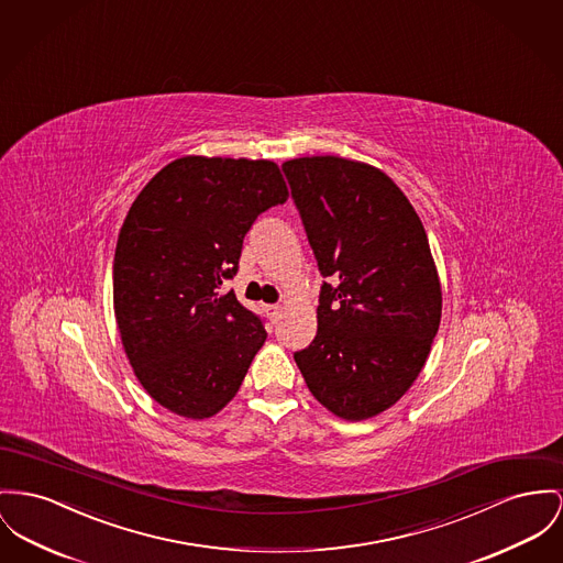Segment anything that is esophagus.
Returning <instances> with one entry per match:
<instances>
[{"label": "esophagus", "instance_id": "esophagus-1", "mask_svg": "<svg viewBox=\"0 0 563 563\" xmlns=\"http://www.w3.org/2000/svg\"><path fill=\"white\" fill-rule=\"evenodd\" d=\"M264 311H266V316H268L273 322H277V320L282 318V305H266Z\"/></svg>", "mask_w": 563, "mask_h": 563}]
</instances>
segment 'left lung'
<instances>
[{
    "label": "left lung",
    "mask_w": 563,
    "mask_h": 563,
    "mask_svg": "<svg viewBox=\"0 0 563 563\" xmlns=\"http://www.w3.org/2000/svg\"><path fill=\"white\" fill-rule=\"evenodd\" d=\"M322 284L318 333L295 352L311 395L345 420L395 406L424 367L442 288L418 213L395 181L338 155L282 164Z\"/></svg>",
    "instance_id": "8db88e82"
}]
</instances>
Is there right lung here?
<instances>
[{"label":"right lung","mask_w":563,"mask_h":563,"mask_svg":"<svg viewBox=\"0 0 563 563\" xmlns=\"http://www.w3.org/2000/svg\"><path fill=\"white\" fill-rule=\"evenodd\" d=\"M286 200L275 162L188 155L132 202L114 250V318L134 374L166 410L202 420L236 395L266 331L222 284L256 218Z\"/></svg>","instance_id":"1"}]
</instances>
